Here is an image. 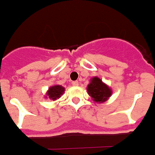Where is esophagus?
<instances>
[{"label": "esophagus", "mask_w": 155, "mask_h": 155, "mask_svg": "<svg viewBox=\"0 0 155 155\" xmlns=\"http://www.w3.org/2000/svg\"><path fill=\"white\" fill-rule=\"evenodd\" d=\"M72 85H73V86H78V85H79V82L77 81H73L72 82Z\"/></svg>", "instance_id": "34e87169"}]
</instances>
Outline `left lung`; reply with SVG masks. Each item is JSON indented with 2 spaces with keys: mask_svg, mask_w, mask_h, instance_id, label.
I'll return each instance as SVG.
<instances>
[{
  "mask_svg": "<svg viewBox=\"0 0 155 155\" xmlns=\"http://www.w3.org/2000/svg\"><path fill=\"white\" fill-rule=\"evenodd\" d=\"M87 91L92 99L97 103H104L112 93L110 88L97 77L91 79V83L87 86Z\"/></svg>",
  "mask_w": 155,
  "mask_h": 155,
  "instance_id": "left-lung-1",
  "label": "left lung"
}]
</instances>
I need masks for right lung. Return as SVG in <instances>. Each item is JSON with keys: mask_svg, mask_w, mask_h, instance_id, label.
Wrapping results in <instances>:
<instances>
[{"mask_svg": "<svg viewBox=\"0 0 155 155\" xmlns=\"http://www.w3.org/2000/svg\"><path fill=\"white\" fill-rule=\"evenodd\" d=\"M64 92V88L62 86H53L49 88V90L47 91V95L50 99L55 101L57 98H59L61 95H63Z\"/></svg>", "mask_w": 155, "mask_h": 155, "instance_id": "right-lung-1", "label": "right lung"}]
</instances>
